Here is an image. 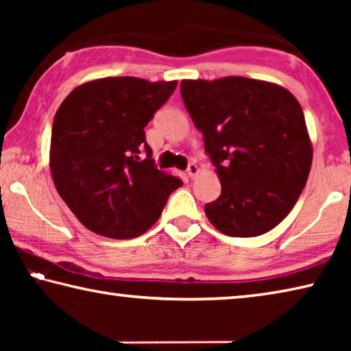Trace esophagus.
Here are the masks:
<instances>
[{"label": "esophagus", "mask_w": 351, "mask_h": 351, "mask_svg": "<svg viewBox=\"0 0 351 351\" xmlns=\"http://www.w3.org/2000/svg\"><path fill=\"white\" fill-rule=\"evenodd\" d=\"M198 171H199V169H198V165H195V164H189V167H187V175L190 176V178H195L198 175Z\"/></svg>", "instance_id": "obj_1"}]
</instances>
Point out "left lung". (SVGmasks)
<instances>
[{
    "label": "left lung",
    "mask_w": 351,
    "mask_h": 351,
    "mask_svg": "<svg viewBox=\"0 0 351 351\" xmlns=\"http://www.w3.org/2000/svg\"><path fill=\"white\" fill-rule=\"evenodd\" d=\"M181 96L221 182L219 198L204 207L209 221L229 237L274 229L311 169L300 104L283 86L247 77L182 80Z\"/></svg>",
    "instance_id": "8db88e82"
}]
</instances>
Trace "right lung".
I'll list each match as a JSON object with an SVG mask.
<instances>
[{"label": "right lung", "mask_w": 351, "mask_h": 351, "mask_svg": "<svg viewBox=\"0 0 351 351\" xmlns=\"http://www.w3.org/2000/svg\"><path fill=\"white\" fill-rule=\"evenodd\" d=\"M176 85V80L105 77L74 88L57 110L49 150L52 180L86 229L117 240L139 237L182 186L180 178L154 167L144 132Z\"/></svg>", "instance_id": "right-lung-1"}]
</instances>
